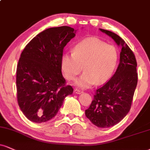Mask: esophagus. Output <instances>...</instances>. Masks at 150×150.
Here are the masks:
<instances>
[{
	"mask_svg": "<svg viewBox=\"0 0 150 150\" xmlns=\"http://www.w3.org/2000/svg\"><path fill=\"white\" fill-rule=\"evenodd\" d=\"M75 92L76 93H77V94H80V93H82V91H81L80 89H75Z\"/></svg>",
	"mask_w": 150,
	"mask_h": 150,
	"instance_id": "1",
	"label": "esophagus"
}]
</instances>
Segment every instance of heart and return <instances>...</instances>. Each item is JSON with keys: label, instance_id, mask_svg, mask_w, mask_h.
I'll use <instances>...</instances> for the list:
<instances>
[{"label": "heart", "instance_id": "heart-1", "mask_svg": "<svg viewBox=\"0 0 150 150\" xmlns=\"http://www.w3.org/2000/svg\"><path fill=\"white\" fill-rule=\"evenodd\" d=\"M118 62V52L112 45L97 38L84 40L74 47L73 53L66 52L61 58L65 76L73 80L84 72L75 84L88 88L96 82L102 84L110 78Z\"/></svg>", "mask_w": 150, "mask_h": 150}]
</instances>
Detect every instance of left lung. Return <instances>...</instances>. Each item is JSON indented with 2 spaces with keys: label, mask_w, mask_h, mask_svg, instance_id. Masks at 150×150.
<instances>
[{
  "label": "left lung",
  "mask_w": 150,
  "mask_h": 150,
  "mask_svg": "<svg viewBox=\"0 0 150 150\" xmlns=\"http://www.w3.org/2000/svg\"><path fill=\"white\" fill-rule=\"evenodd\" d=\"M122 47L120 61L113 76L97 89L86 117L94 125L108 128L120 122L131 109L138 83L136 57L125 41L110 30L100 28Z\"/></svg>",
  "instance_id": "left-lung-1"
}]
</instances>
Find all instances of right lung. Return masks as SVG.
Wrapping results in <instances>:
<instances>
[{
    "instance_id": "1",
    "label": "right lung",
    "mask_w": 150,
    "mask_h": 150,
    "mask_svg": "<svg viewBox=\"0 0 150 150\" xmlns=\"http://www.w3.org/2000/svg\"><path fill=\"white\" fill-rule=\"evenodd\" d=\"M75 33L66 26L47 28L21 52L16 77L17 102L31 122L42 123L54 117L64 98L73 92L61 73V58Z\"/></svg>"
}]
</instances>
